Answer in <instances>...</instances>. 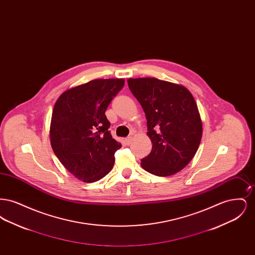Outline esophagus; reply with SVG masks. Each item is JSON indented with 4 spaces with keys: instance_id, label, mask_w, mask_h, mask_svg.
I'll use <instances>...</instances> for the list:
<instances>
[{
    "instance_id": "obj_1",
    "label": "esophagus",
    "mask_w": 255,
    "mask_h": 255,
    "mask_svg": "<svg viewBox=\"0 0 255 255\" xmlns=\"http://www.w3.org/2000/svg\"><path fill=\"white\" fill-rule=\"evenodd\" d=\"M132 140H133V137H132V136L126 137V138H125V143H126L127 145H130V144L132 143Z\"/></svg>"
}]
</instances>
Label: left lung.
<instances>
[{"label":"left lung","mask_w":255,"mask_h":255,"mask_svg":"<svg viewBox=\"0 0 255 255\" xmlns=\"http://www.w3.org/2000/svg\"><path fill=\"white\" fill-rule=\"evenodd\" d=\"M128 86L147 120L151 153L140 165L158 177L183 169L199 148L203 125L194 97L182 85L157 78H130Z\"/></svg>","instance_id":"obj_1"}]
</instances>
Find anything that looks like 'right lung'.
Wrapping results in <instances>:
<instances>
[{"instance_id":"add662e5","label":"right lung","mask_w":255,"mask_h":255,"mask_svg":"<svg viewBox=\"0 0 255 255\" xmlns=\"http://www.w3.org/2000/svg\"><path fill=\"white\" fill-rule=\"evenodd\" d=\"M124 79H96L65 91L50 122V144L65 168L78 180L99 181L115 163L122 144L110 133L105 112Z\"/></svg>"}]
</instances>
